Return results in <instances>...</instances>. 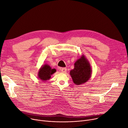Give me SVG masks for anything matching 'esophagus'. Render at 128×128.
I'll return each instance as SVG.
<instances>
[{
    "mask_svg": "<svg viewBox=\"0 0 128 128\" xmlns=\"http://www.w3.org/2000/svg\"><path fill=\"white\" fill-rule=\"evenodd\" d=\"M60 71H61V72H62L63 73H65L67 71V70L66 68H62L61 69H60Z\"/></svg>",
    "mask_w": 128,
    "mask_h": 128,
    "instance_id": "1",
    "label": "esophagus"
}]
</instances>
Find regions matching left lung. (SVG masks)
<instances>
[{
    "instance_id": "1",
    "label": "left lung",
    "mask_w": 128,
    "mask_h": 128,
    "mask_svg": "<svg viewBox=\"0 0 128 128\" xmlns=\"http://www.w3.org/2000/svg\"><path fill=\"white\" fill-rule=\"evenodd\" d=\"M92 69L89 60L82 55L74 63V68L70 71V75L75 84L80 85L86 83L90 79Z\"/></svg>"
}]
</instances>
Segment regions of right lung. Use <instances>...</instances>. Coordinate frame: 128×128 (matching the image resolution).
<instances>
[{
	"instance_id": "obj_1",
	"label": "right lung",
	"mask_w": 128,
	"mask_h": 128,
	"mask_svg": "<svg viewBox=\"0 0 128 128\" xmlns=\"http://www.w3.org/2000/svg\"><path fill=\"white\" fill-rule=\"evenodd\" d=\"M56 69H52L48 64H44L40 68L38 72V78L44 82L46 80H48L51 77V75L56 72Z\"/></svg>"
}]
</instances>
